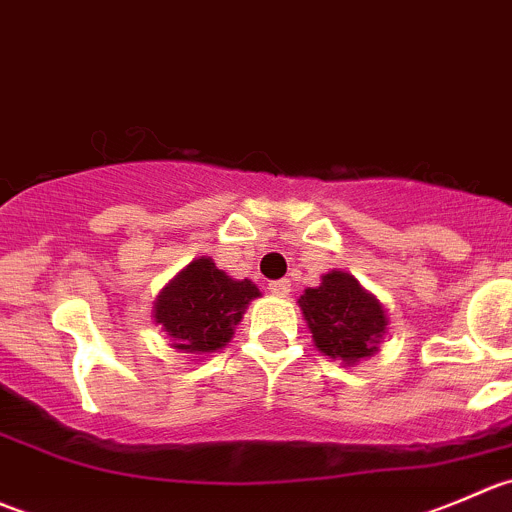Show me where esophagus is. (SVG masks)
<instances>
[{
  "label": "esophagus",
  "mask_w": 512,
  "mask_h": 512,
  "mask_svg": "<svg viewBox=\"0 0 512 512\" xmlns=\"http://www.w3.org/2000/svg\"><path fill=\"white\" fill-rule=\"evenodd\" d=\"M268 291H271L273 296H288V291H291V283H288V278H278V281L268 283Z\"/></svg>",
  "instance_id": "esophagus-1"
}]
</instances>
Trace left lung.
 Segmentation results:
<instances>
[{"label":"left lung","mask_w":512,"mask_h":512,"mask_svg":"<svg viewBox=\"0 0 512 512\" xmlns=\"http://www.w3.org/2000/svg\"><path fill=\"white\" fill-rule=\"evenodd\" d=\"M298 306L318 351L341 358L343 363L371 356L388 326L378 298L363 291L361 283L343 271L326 273L321 286L306 288Z\"/></svg>","instance_id":"left-lung-1"}]
</instances>
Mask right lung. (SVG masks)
I'll list each match as a JSON object with an SVG mask.
<instances>
[{
  "label": "right lung",
  "instance_id": "obj_1",
  "mask_svg": "<svg viewBox=\"0 0 512 512\" xmlns=\"http://www.w3.org/2000/svg\"><path fill=\"white\" fill-rule=\"evenodd\" d=\"M256 296L261 293L249 278L234 281L211 258H196L161 291L154 318L179 351L214 353L231 341Z\"/></svg>",
  "mask_w": 512,
  "mask_h": 512
}]
</instances>
